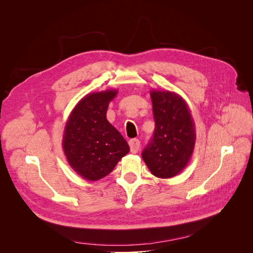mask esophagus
Returning <instances> with one entry per match:
<instances>
[{
    "instance_id": "esophagus-1",
    "label": "esophagus",
    "mask_w": 253,
    "mask_h": 253,
    "mask_svg": "<svg viewBox=\"0 0 253 253\" xmlns=\"http://www.w3.org/2000/svg\"><path fill=\"white\" fill-rule=\"evenodd\" d=\"M128 145H129V149H131L132 153H137L140 148V141L138 139H129L128 141Z\"/></svg>"
}]
</instances>
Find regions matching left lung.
<instances>
[{
	"label": "left lung",
	"instance_id": "8db88e82",
	"mask_svg": "<svg viewBox=\"0 0 253 253\" xmlns=\"http://www.w3.org/2000/svg\"><path fill=\"white\" fill-rule=\"evenodd\" d=\"M155 131L142 152L151 173L159 178L179 174L193 154L196 132L187 102L170 90H151Z\"/></svg>",
	"mask_w": 253,
	"mask_h": 253
}]
</instances>
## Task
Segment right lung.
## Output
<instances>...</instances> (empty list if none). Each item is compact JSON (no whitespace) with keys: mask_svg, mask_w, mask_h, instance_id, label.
Returning a JSON list of instances; mask_svg holds the SVG:
<instances>
[{"mask_svg":"<svg viewBox=\"0 0 253 253\" xmlns=\"http://www.w3.org/2000/svg\"><path fill=\"white\" fill-rule=\"evenodd\" d=\"M117 93L106 89L83 97L65 124L62 148L67 163L89 181L105 177L129 152L124 136L106 119L109 104Z\"/></svg>","mask_w":253,"mask_h":253,"instance_id":"right-lung-1","label":"right lung"}]
</instances>
